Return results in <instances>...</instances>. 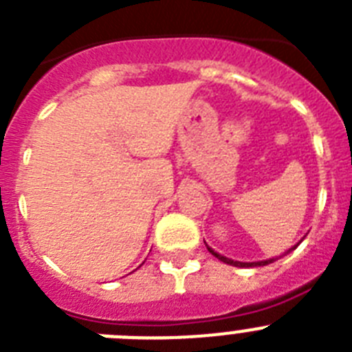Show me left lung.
Returning <instances> with one entry per match:
<instances>
[{"instance_id":"8db88e82","label":"left lung","mask_w":352,"mask_h":352,"mask_svg":"<svg viewBox=\"0 0 352 352\" xmlns=\"http://www.w3.org/2000/svg\"><path fill=\"white\" fill-rule=\"evenodd\" d=\"M296 247H298V245H296ZM296 247L289 248V250L285 252V254H289V252H291V250H294V248H296ZM208 250H210L211 254H213V256L217 257V259H220V261H222V263H226V264H231V266H238V268H254V266H266V264H270V263H273V261H276V257H275V259L257 261V263H239V261H232V259H229V257H226V256H220L219 252H214L213 248H210V247H208Z\"/></svg>"}]
</instances>
